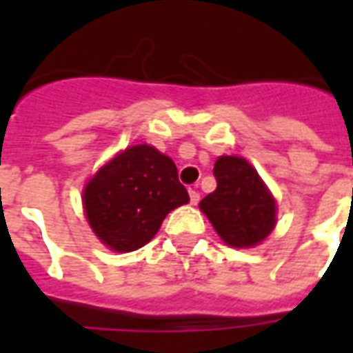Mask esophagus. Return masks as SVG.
Listing matches in <instances>:
<instances>
[{
    "label": "esophagus",
    "mask_w": 353,
    "mask_h": 353,
    "mask_svg": "<svg viewBox=\"0 0 353 353\" xmlns=\"http://www.w3.org/2000/svg\"><path fill=\"white\" fill-rule=\"evenodd\" d=\"M189 196H191V204L192 206H196L200 200V192L194 191V189H189Z\"/></svg>",
    "instance_id": "34e87169"
}]
</instances>
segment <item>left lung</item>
Returning a JSON list of instances; mask_svg holds the SVG:
<instances>
[{"label":"left lung","mask_w":353,"mask_h":353,"mask_svg":"<svg viewBox=\"0 0 353 353\" xmlns=\"http://www.w3.org/2000/svg\"><path fill=\"white\" fill-rule=\"evenodd\" d=\"M217 189L200 202L215 232L230 248L261 244L276 227V200L257 170L242 157H219Z\"/></svg>","instance_id":"1"}]
</instances>
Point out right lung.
Returning a JSON list of instances; mask_svg holds the SVG:
<instances>
[{
  "label": "right lung",
  "instance_id": "obj_1",
  "mask_svg": "<svg viewBox=\"0 0 353 353\" xmlns=\"http://www.w3.org/2000/svg\"><path fill=\"white\" fill-rule=\"evenodd\" d=\"M189 202L174 161L154 147H126L94 174L83 191L85 215L101 244L134 252L159 232L164 217Z\"/></svg>",
  "mask_w": 353,
  "mask_h": 353
}]
</instances>
